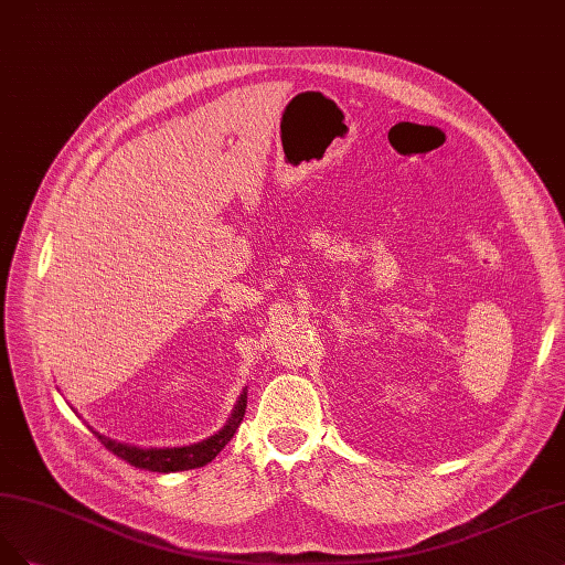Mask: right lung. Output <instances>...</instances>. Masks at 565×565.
Listing matches in <instances>:
<instances>
[{
	"label": "right lung",
	"mask_w": 565,
	"mask_h": 565,
	"mask_svg": "<svg viewBox=\"0 0 565 565\" xmlns=\"http://www.w3.org/2000/svg\"><path fill=\"white\" fill-rule=\"evenodd\" d=\"M245 406H247V395L243 393L236 412H233L228 425H224V430H220L215 437H210L205 441L182 446V449H138V446L116 444L103 435L97 433L95 435L105 444V449H109L114 456H119L121 460L132 465V468L149 470V472H182V470L203 468V465H207L224 449V446L231 441V437L236 435L238 425L243 423Z\"/></svg>",
	"instance_id": "obj_1"
}]
</instances>
